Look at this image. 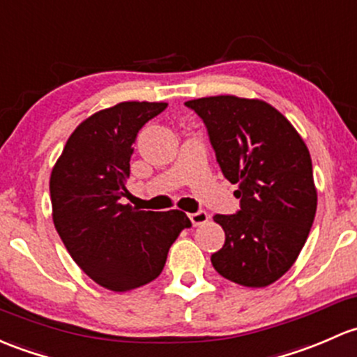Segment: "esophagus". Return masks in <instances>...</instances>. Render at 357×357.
Masks as SVG:
<instances>
[{
	"label": "esophagus",
	"instance_id": "34e87169",
	"mask_svg": "<svg viewBox=\"0 0 357 357\" xmlns=\"http://www.w3.org/2000/svg\"><path fill=\"white\" fill-rule=\"evenodd\" d=\"M188 217L195 227L204 226V224L208 222V213L204 212V210H200V212H195V213H188Z\"/></svg>",
	"mask_w": 357,
	"mask_h": 357
}]
</instances>
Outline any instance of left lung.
Masks as SVG:
<instances>
[{"mask_svg":"<svg viewBox=\"0 0 357 357\" xmlns=\"http://www.w3.org/2000/svg\"><path fill=\"white\" fill-rule=\"evenodd\" d=\"M204 119L217 162L241 200L234 215H215L226 243L212 255L222 277L267 287L294 265L317 213L310 150L291 121L268 102L238 96L185 102Z\"/></svg>","mask_w":357,"mask_h":357,"instance_id":"obj_1","label":"left lung"}]
</instances>
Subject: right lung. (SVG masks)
Masks as SVG:
<instances>
[{
    "label": "right lung",
    "instance_id": "add662e5",
    "mask_svg": "<svg viewBox=\"0 0 357 357\" xmlns=\"http://www.w3.org/2000/svg\"><path fill=\"white\" fill-rule=\"evenodd\" d=\"M166 102H119L70 135L51 171L52 222L77 265L99 286L125 292L160 275L167 251L191 222L181 210L123 205L137 133Z\"/></svg>",
    "mask_w": 357,
    "mask_h": 357
}]
</instances>
